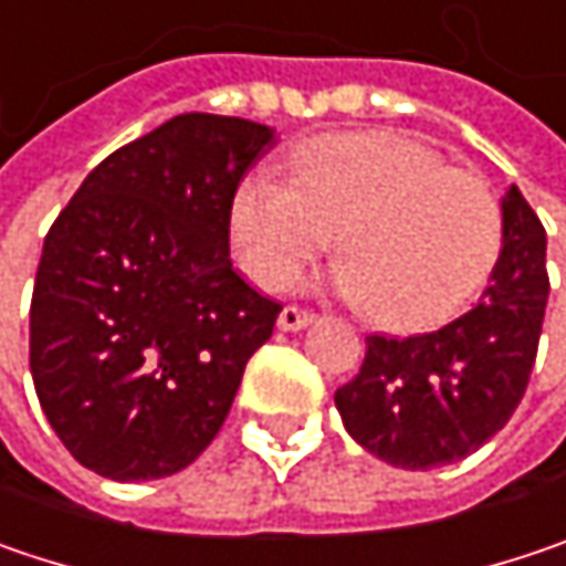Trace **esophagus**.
<instances>
[{"mask_svg":"<svg viewBox=\"0 0 566 566\" xmlns=\"http://www.w3.org/2000/svg\"><path fill=\"white\" fill-rule=\"evenodd\" d=\"M312 322H315V312L300 308V305H286V308L280 312V318H276L280 332H303Z\"/></svg>","mask_w":566,"mask_h":566,"instance_id":"34e87169","label":"esophagus"}]
</instances>
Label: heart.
I'll use <instances>...</instances> for the list:
<instances>
[{
	"label": "heart",
	"mask_w": 566,
	"mask_h": 566,
	"mask_svg": "<svg viewBox=\"0 0 566 566\" xmlns=\"http://www.w3.org/2000/svg\"><path fill=\"white\" fill-rule=\"evenodd\" d=\"M231 251L263 290H286L338 234L335 290L389 328L454 315L486 280L503 216L490 182L396 132L303 144L293 182L258 170L231 202Z\"/></svg>",
	"instance_id": "b5f03b06"
}]
</instances>
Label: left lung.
Masks as SVG:
<instances>
[{
  "instance_id": "8db88e82",
  "label": "left lung",
  "mask_w": 566,
  "mask_h": 566,
  "mask_svg": "<svg viewBox=\"0 0 566 566\" xmlns=\"http://www.w3.org/2000/svg\"><path fill=\"white\" fill-rule=\"evenodd\" d=\"M545 224L518 186L503 196V251L480 303L438 332L367 338L360 374L335 392L347 434L406 470L454 464L518 409L547 305Z\"/></svg>"
}]
</instances>
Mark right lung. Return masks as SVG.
<instances>
[{"label":"right lung","mask_w":566,"mask_h":566,"mask_svg":"<svg viewBox=\"0 0 566 566\" xmlns=\"http://www.w3.org/2000/svg\"><path fill=\"white\" fill-rule=\"evenodd\" d=\"M273 128L186 112L118 147L44 238L31 377L63 448L132 483L189 467L219 434L283 305L228 258L238 182Z\"/></svg>","instance_id":"right-lung-1"}]
</instances>
